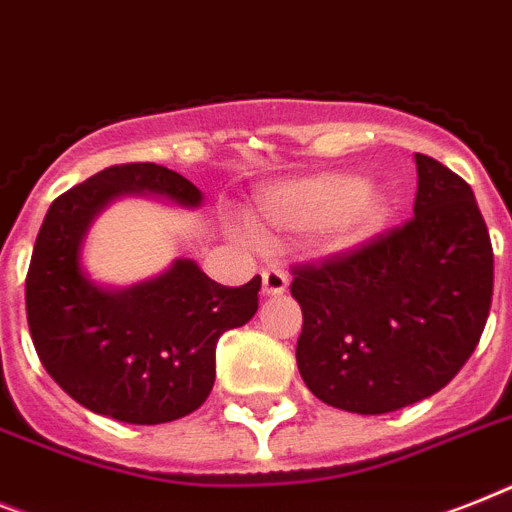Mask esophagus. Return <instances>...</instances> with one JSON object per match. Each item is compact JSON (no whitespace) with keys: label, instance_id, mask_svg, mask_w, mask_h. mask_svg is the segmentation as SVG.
<instances>
[{"label":"esophagus","instance_id":"1","mask_svg":"<svg viewBox=\"0 0 512 512\" xmlns=\"http://www.w3.org/2000/svg\"><path fill=\"white\" fill-rule=\"evenodd\" d=\"M286 286H289V276H286L284 270H278V268L263 270V294H268V297H278V294L286 292Z\"/></svg>","mask_w":512,"mask_h":512}]
</instances>
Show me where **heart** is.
<instances>
[{"instance_id":"1","label":"heart","mask_w":512,"mask_h":512,"mask_svg":"<svg viewBox=\"0 0 512 512\" xmlns=\"http://www.w3.org/2000/svg\"><path fill=\"white\" fill-rule=\"evenodd\" d=\"M392 215V202L376 186H365L355 173H321L276 186L260 202V220L273 228L326 226L331 249H355L381 234ZM252 242V239H249Z\"/></svg>"}]
</instances>
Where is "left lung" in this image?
Returning a JSON list of instances; mask_svg holds the SVG:
<instances>
[{"label": "left lung", "mask_w": 512, "mask_h": 512, "mask_svg": "<svg viewBox=\"0 0 512 512\" xmlns=\"http://www.w3.org/2000/svg\"><path fill=\"white\" fill-rule=\"evenodd\" d=\"M413 218L350 252L294 265L297 365L321 402L360 415L447 386L489 318L494 255L471 186L415 155Z\"/></svg>", "instance_id": "1"}]
</instances>
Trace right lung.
I'll list each match as a JSON object with an SVG mask.
<instances>
[{
  "instance_id": "right-lung-1",
  "label": "right lung",
  "mask_w": 512,
  "mask_h": 512,
  "mask_svg": "<svg viewBox=\"0 0 512 512\" xmlns=\"http://www.w3.org/2000/svg\"><path fill=\"white\" fill-rule=\"evenodd\" d=\"M123 194L202 205L197 186L155 162L112 165L60 194L33 244L28 328L41 365L78 405L155 426L184 418L207 400L220 334L257 313L260 276L244 286H220L194 260H176L128 289L94 284L81 268L83 239Z\"/></svg>"
}]
</instances>
